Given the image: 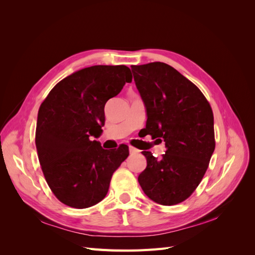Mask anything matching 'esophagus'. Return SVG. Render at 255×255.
Masks as SVG:
<instances>
[{
	"label": "esophagus",
	"instance_id": "esophagus-1",
	"mask_svg": "<svg viewBox=\"0 0 255 255\" xmlns=\"http://www.w3.org/2000/svg\"><path fill=\"white\" fill-rule=\"evenodd\" d=\"M128 151H129V153L130 154H136V153H138L139 152V150H137L136 148H134V146H128Z\"/></svg>",
	"mask_w": 255,
	"mask_h": 255
}]
</instances>
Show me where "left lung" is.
Returning a JSON list of instances; mask_svg holds the SVG:
<instances>
[{
    "mask_svg": "<svg viewBox=\"0 0 255 255\" xmlns=\"http://www.w3.org/2000/svg\"><path fill=\"white\" fill-rule=\"evenodd\" d=\"M132 72L148 116L145 128L167 149L160 159L142 152L146 167L138 182L154 202L175 205L195 191L213 155L212 107L194 83L165 63L132 66Z\"/></svg>",
    "mask_w": 255,
    "mask_h": 255,
    "instance_id": "obj_1",
    "label": "left lung"
}]
</instances>
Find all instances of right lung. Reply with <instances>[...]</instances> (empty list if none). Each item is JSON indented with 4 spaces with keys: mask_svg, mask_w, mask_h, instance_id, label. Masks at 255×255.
I'll return each mask as SVG.
<instances>
[{
    "mask_svg": "<svg viewBox=\"0 0 255 255\" xmlns=\"http://www.w3.org/2000/svg\"><path fill=\"white\" fill-rule=\"evenodd\" d=\"M132 82L127 66H92L56 84L41 103L36 148L43 175L55 197L74 208L105 198L113 173L128 156V146L104 150L94 138L102 134L104 106Z\"/></svg>",
    "mask_w": 255,
    "mask_h": 255,
    "instance_id": "add662e5",
    "label": "right lung"
}]
</instances>
